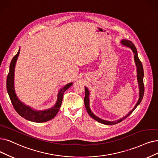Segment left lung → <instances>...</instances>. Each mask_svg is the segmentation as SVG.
<instances>
[{
	"label": "left lung",
	"mask_w": 158,
	"mask_h": 158,
	"mask_svg": "<svg viewBox=\"0 0 158 158\" xmlns=\"http://www.w3.org/2000/svg\"><path fill=\"white\" fill-rule=\"evenodd\" d=\"M121 43L124 46H126V47H128L130 48L132 50V52H133V53L134 54V61H135V65H136V67H137V82H138V85H139V100L137 101V102L136 103L135 106H134V108L132 109L127 115L121 118L118 119V120H117V121H106V120H103L102 118H100L99 117L96 116L92 112V111L91 110L90 107H89V90H88L87 88L86 87H85L84 104H85V108H86V110L88 113V114L89 115V116L91 117H92L94 120H96V121H98V123H100L104 124H106V125L116 124L117 123H121V121H123V120H124L126 118H127L131 114L132 112H133L135 110V108L138 106V105L141 103V100L143 98V95H144V84H143L144 71H143V67L142 63L140 61V60L139 59V57H138L137 49H136L135 45H134V43H132L131 41H129V40H123L121 41Z\"/></svg>",
	"instance_id": "8db88e82"
}]
</instances>
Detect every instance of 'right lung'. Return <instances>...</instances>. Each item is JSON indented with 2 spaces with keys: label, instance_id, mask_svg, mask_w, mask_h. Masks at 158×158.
<instances>
[{
  "label": "right lung",
  "instance_id": "obj_1",
  "mask_svg": "<svg viewBox=\"0 0 158 158\" xmlns=\"http://www.w3.org/2000/svg\"><path fill=\"white\" fill-rule=\"evenodd\" d=\"M19 52L20 48L19 49L18 52L11 61L10 71L7 77V80H6V88H7V91L11 102L18 114L25 119L28 120V121L35 123H44L52 119L58 113L61 105L64 92L73 85V83L67 84L59 91L57 101H56L55 105L51 108L45 110L37 111L30 108V106L25 105L18 98L14 89L15 67Z\"/></svg>",
  "mask_w": 158,
  "mask_h": 158
}]
</instances>
